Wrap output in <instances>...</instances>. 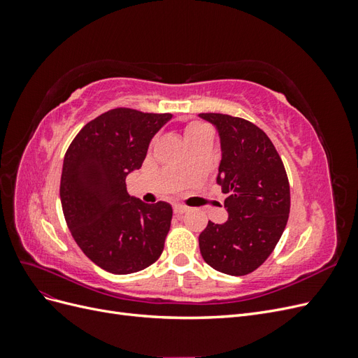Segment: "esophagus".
<instances>
[{"instance_id":"34e87169","label":"esophagus","mask_w":358,"mask_h":358,"mask_svg":"<svg viewBox=\"0 0 358 358\" xmlns=\"http://www.w3.org/2000/svg\"><path fill=\"white\" fill-rule=\"evenodd\" d=\"M173 210H175L176 215H183V213L188 212V208H187V206H182V204H175V206H173Z\"/></svg>"}]
</instances>
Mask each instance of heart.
<instances>
[{"label":"heart","mask_w":358,"mask_h":358,"mask_svg":"<svg viewBox=\"0 0 358 358\" xmlns=\"http://www.w3.org/2000/svg\"><path fill=\"white\" fill-rule=\"evenodd\" d=\"M209 131L208 128H206L204 125L201 124H197V122H192L189 124L187 128H185V137H187V142H191V140L197 138L199 136H201L203 133Z\"/></svg>","instance_id":"b5f03b06"}]
</instances>
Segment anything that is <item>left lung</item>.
<instances>
[{"mask_svg": "<svg viewBox=\"0 0 358 358\" xmlns=\"http://www.w3.org/2000/svg\"><path fill=\"white\" fill-rule=\"evenodd\" d=\"M220 134L221 162L216 182L230 194L229 220L209 221L199 236L206 263L221 273L243 276L272 254L289 215V183L279 154L263 129L242 117L200 113Z\"/></svg>", "mask_w": 358, "mask_h": 358, "instance_id": "left-lung-1", "label": "left lung"}]
</instances>
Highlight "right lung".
<instances>
[{"mask_svg": "<svg viewBox=\"0 0 358 358\" xmlns=\"http://www.w3.org/2000/svg\"><path fill=\"white\" fill-rule=\"evenodd\" d=\"M171 117L125 107L109 110L80 129L64 157V216L83 254L106 272H138L164 249L171 206L131 197L125 179L142 167L150 140Z\"/></svg>", "mask_w": 358, "mask_h": 358, "instance_id": "add662e5", "label": "right lung"}]
</instances>
